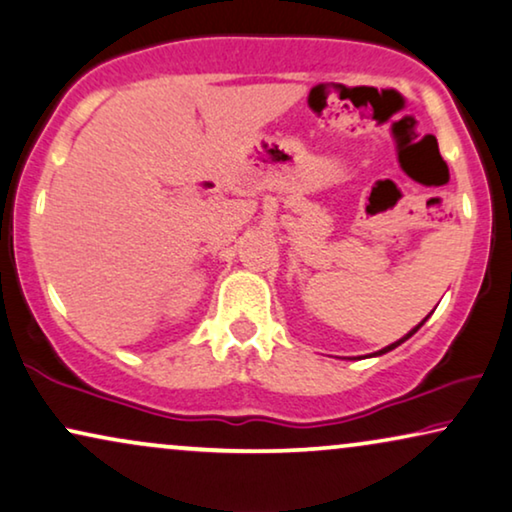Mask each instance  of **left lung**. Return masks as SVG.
I'll return each instance as SVG.
<instances>
[{
    "label": "left lung",
    "mask_w": 512,
    "mask_h": 512,
    "mask_svg": "<svg viewBox=\"0 0 512 512\" xmlns=\"http://www.w3.org/2000/svg\"><path fill=\"white\" fill-rule=\"evenodd\" d=\"M428 316H431V313H428ZM428 316H426L424 320H421V323H419L417 327H412V330H410V332H407V335H405V337H400V339H398V342H393V344H388V346H384V349H381V351H377V353H374V356H384V353H388V351H393V349H395V346H400V344H403V342H407V339H410V337L414 335V332H417V330H419V327L426 323V320H428Z\"/></svg>",
    "instance_id": "8db88e82"
}]
</instances>
